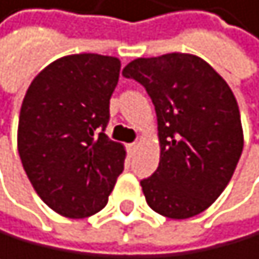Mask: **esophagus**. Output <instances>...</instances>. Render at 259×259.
I'll return each instance as SVG.
<instances>
[{
    "mask_svg": "<svg viewBox=\"0 0 259 259\" xmlns=\"http://www.w3.org/2000/svg\"><path fill=\"white\" fill-rule=\"evenodd\" d=\"M127 149H128V152H131V155H132V153H135V150L139 149V144H128Z\"/></svg>",
    "mask_w": 259,
    "mask_h": 259,
    "instance_id": "1",
    "label": "esophagus"
}]
</instances>
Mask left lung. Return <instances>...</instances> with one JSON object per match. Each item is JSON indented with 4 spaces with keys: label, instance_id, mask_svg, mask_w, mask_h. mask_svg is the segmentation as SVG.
<instances>
[{
    "label": "left lung",
    "instance_id": "obj_1",
    "mask_svg": "<svg viewBox=\"0 0 259 259\" xmlns=\"http://www.w3.org/2000/svg\"><path fill=\"white\" fill-rule=\"evenodd\" d=\"M157 114L160 162L140 182L149 206L174 220L205 211L233 177L243 150L238 102L220 74L195 54L139 58L124 67Z\"/></svg>",
    "mask_w": 259,
    "mask_h": 259
}]
</instances>
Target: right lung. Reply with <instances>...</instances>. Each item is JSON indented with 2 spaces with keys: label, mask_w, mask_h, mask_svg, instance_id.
I'll list each match as a JSON object with an SVG mask.
<instances>
[{
  "label": "right lung",
  "mask_w": 259,
  "mask_h": 259,
  "mask_svg": "<svg viewBox=\"0 0 259 259\" xmlns=\"http://www.w3.org/2000/svg\"><path fill=\"white\" fill-rule=\"evenodd\" d=\"M119 72L112 56H62L32 79L23 99L24 172L44 203L66 218L101 211L124 170L125 147L104 134Z\"/></svg>",
  "instance_id": "right-lung-1"
}]
</instances>
